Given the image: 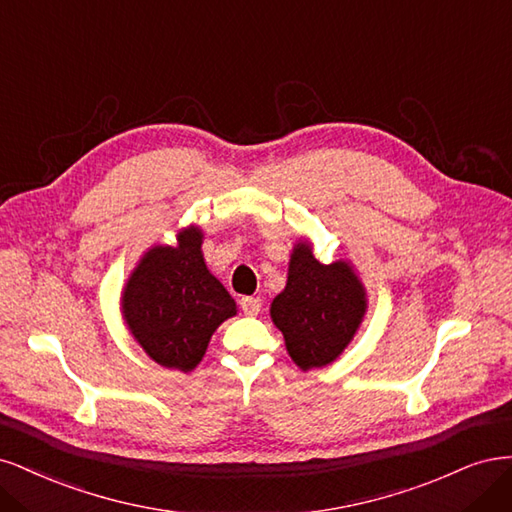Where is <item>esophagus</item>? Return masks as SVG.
Returning a JSON list of instances; mask_svg holds the SVG:
<instances>
[{
	"label": "esophagus",
	"instance_id": "esophagus-1",
	"mask_svg": "<svg viewBox=\"0 0 512 512\" xmlns=\"http://www.w3.org/2000/svg\"><path fill=\"white\" fill-rule=\"evenodd\" d=\"M240 308H242L244 315L257 317L259 310H261V300H259V298H253V295H246V298L240 300Z\"/></svg>",
	"mask_w": 512,
	"mask_h": 512
}]
</instances>
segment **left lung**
<instances>
[{
    "mask_svg": "<svg viewBox=\"0 0 512 512\" xmlns=\"http://www.w3.org/2000/svg\"><path fill=\"white\" fill-rule=\"evenodd\" d=\"M368 308L366 289L349 261L325 266L308 240L293 246L287 287L270 317L283 332L291 359L304 372L336 361L353 340Z\"/></svg>",
    "mask_w": 512,
    "mask_h": 512,
    "instance_id": "1",
    "label": "left lung"
}]
</instances>
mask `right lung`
I'll return each mask as SVG.
<instances>
[{
  "mask_svg": "<svg viewBox=\"0 0 512 512\" xmlns=\"http://www.w3.org/2000/svg\"><path fill=\"white\" fill-rule=\"evenodd\" d=\"M202 229L189 225L176 246H153L123 289V319L144 353L163 368L191 372L236 302L206 268Z\"/></svg>",
  "mask_w": 512,
  "mask_h": 512,
  "instance_id": "add662e5",
  "label": "right lung"
}]
</instances>
